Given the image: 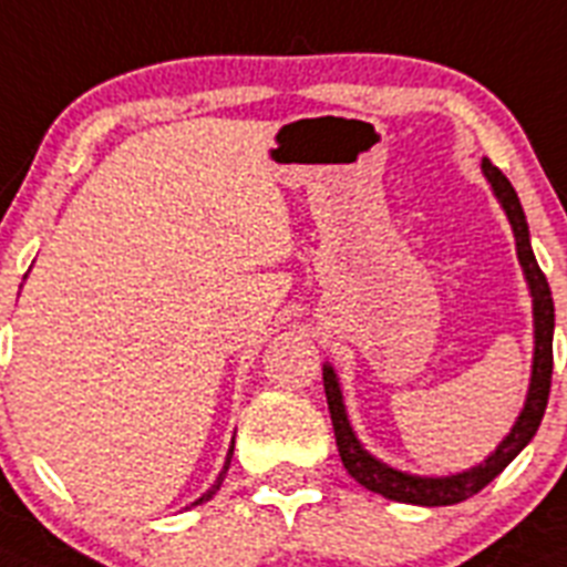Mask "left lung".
<instances>
[{
	"label": "left lung",
	"instance_id": "obj_1",
	"mask_svg": "<svg viewBox=\"0 0 567 567\" xmlns=\"http://www.w3.org/2000/svg\"><path fill=\"white\" fill-rule=\"evenodd\" d=\"M482 174L491 182V190L499 199L502 210L508 216L511 228H514L516 239V256H519L522 274L528 282L530 299H534V365H530V388L525 408L516 416L514 427L505 440L496 445L494 454L480 465L467 467L462 474L451 476H416L396 471V467L379 462L362 447L357 440L348 413H344L342 402V388L333 373L331 365L322 368V382H324V396H328V411H331L333 422V436H337L339 456H342L344 471L365 485L373 494H382L385 499L393 502H408V505H425V508H436V505H456V502L467 499V496L480 494L491 480L505 471L511 462L516 460L522 447L534 440L536 427L543 422L545 408H548V393H550V373H554V299H550V288L545 274L539 270L534 250H530V234L525 214H522L519 196H516L514 185L508 176L502 174L499 167L491 165V159H482Z\"/></svg>",
	"mask_w": 567,
	"mask_h": 567
}]
</instances>
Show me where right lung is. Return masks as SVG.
Listing matches in <instances>:
<instances>
[{
	"instance_id": "right-lung-1",
	"label": "right lung",
	"mask_w": 567,
	"mask_h": 567,
	"mask_svg": "<svg viewBox=\"0 0 567 567\" xmlns=\"http://www.w3.org/2000/svg\"><path fill=\"white\" fill-rule=\"evenodd\" d=\"M230 456H234V445H230V451H228V460H225V467H223V471H219V476H216V482H214V485H210V491H208V494H202L199 499L194 502V505H202V502H208L210 496H214L216 491H219V485H223L225 474H228V467H230Z\"/></svg>"
}]
</instances>
